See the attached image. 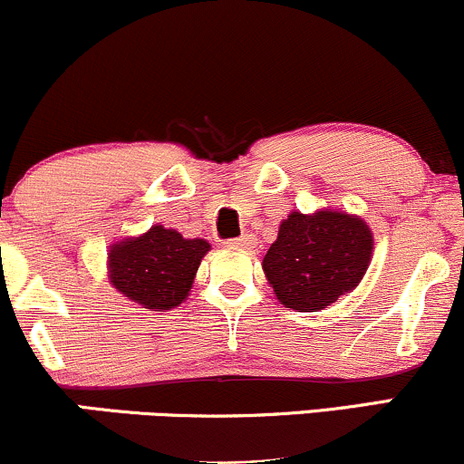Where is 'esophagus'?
<instances>
[{"mask_svg": "<svg viewBox=\"0 0 464 464\" xmlns=\"http://www.w3.org/2000/svg\"><path fill=\"white\" fill-rule=\"evenodd\" d=\"M227 246H231V248H253L255 246V237L253 236H242V237L227 239Z\"/></svg>", "mask_w": 464, "mask_h": 464, "instance_id": "esophagus-1", "label": "esophagus"}]
</instances>
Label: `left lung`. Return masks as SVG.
<instances>
[{
  "label": "left lung",
  "instance_id": "obj_1",
  "mask_svg": "<svg viewBox=\"0 0 464 464\" xmlns=\"http://www.w3.org/2000/svg\"><path fill=\"white\" fill-rule=\"evenodd\" d=\"M372 236L364 220L338 211L281 222L264 257V273L276 299L299 312H318L360 284L371 262Z\"/></svg>",
  "mask_w": 464,
  "mask_h": 464
}]
</instances>
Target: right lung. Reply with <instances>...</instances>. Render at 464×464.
<instances>
[{"label":"right lung","mask_w":464,"mask_h":464,"mask_svg":"<svg viewBox=\"0 0 464 464\" xmlns=\"http://www.w3.org/2000/svg\"><path fill=\"white\" fill-rule=\"evenodd\" d=\"M207 250L205 239H185L174 228L152 227L141 237L113 244L111 284L148 310H172L189 295Z\"/></svg>","instance_id":"obj_1"}]
</instances>
